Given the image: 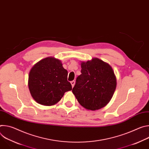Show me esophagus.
I'll return each mask as SVG.
<instances>
[{
	"instance_id": "obj_1",
	"label": "esophagus",
	"mask_w": 149,
	"mask_h": 149,
	"mask_svg": "<svg viewBox=\"0 0 149 149\" xmlns=\"http://www.w3.org/2000/svg\"><path fill=\"white\" fill-rule=\"evenodd\" d=\"M71 84L72 87H74V85H75V81H71Z\"/></svg>"
}]
</instances>
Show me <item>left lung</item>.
<instances>
[{
    "mask_svg": "<svg viewBox=\"0 0 149 149\" xmlns=\"http://www.w3.org/2000/svg\"><path fill=\"white\" fill-rule=\"evenodd\" d=\"M81 74L72 89L78 102L92 111L103 108L110 101L117 86V78L110 64L97 58L81 61Z\"/></svg>",
    "mask_w": 149,
    "mask_h": 149,
    "instance_id": "obj_1",
    "label": "left lung"
}]
</instances>
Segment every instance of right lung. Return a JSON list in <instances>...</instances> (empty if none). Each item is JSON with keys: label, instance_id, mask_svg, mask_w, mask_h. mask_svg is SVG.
<instances>
[{"label": "right lung", "instance_id": "right-lung-1", "mask_svg": "<svg viewBox=\"0 0 149 149\" xmlns=\"http://www.w3.org/2000/svg\"><path fill=\"white\" fill-rule=\"evenodd\" d=\"M67 75L61 60L53 56L41 59L29 73L28 87L32 98L41 105H55L65 92L72 90Z\"/></svg>", "mask_w": 149, "mask_h": 149}]
</instances>
